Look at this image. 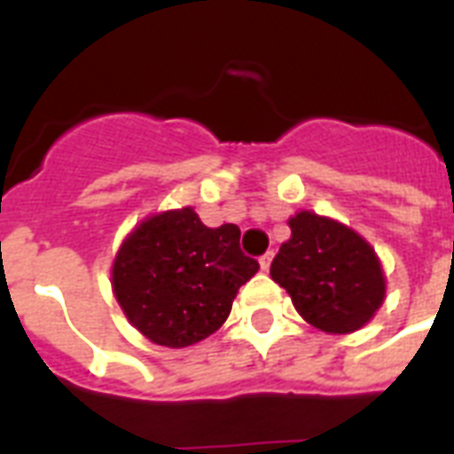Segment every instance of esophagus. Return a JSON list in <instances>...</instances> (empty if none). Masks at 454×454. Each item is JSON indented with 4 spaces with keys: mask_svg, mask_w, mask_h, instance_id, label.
Wrapping results in <instances>:
<instances>
[{
    "mask_svg": "<svg viewBox=\"0 0 454 454\" xmlns=\"http://www.w3.org/2000/svg\"><path fill=\"white\" fill-rule=\"evenodd\" d=\"M270 261H273V251H268V254H263V256H261L259 259L261 268H263V270H268V268H270Z\"/></svg>",
    "mask_w": 454,
    "mask_h": 454,
    "instance_id": "esophagus-1",
    "label": "esophagus"
}]
</instances>
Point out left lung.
Returning <instances> with one entry per match:
<instances>
[{"mask_svg": "<svg viewBox=\"0 0 454 454\" xmlns=\"http://www.w3.org/2000/svg\"><path fill=\"white\" fill-rule=\"evenodd\" d=\"M287 224L293 234L270 263V278L312 326L326 333L358 332L385 300L375 249L358 231L307 210Z\"/></svg>", "mask_w": 454, "mask_h": 454, "instance_id": "8db88e82", "label": "left lung"}]
</instances>
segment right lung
I'll return each instance as SVG.
<instances>
[{
	"mask_svg": "<svg viewBox=\"0 0 454 454\" xmlns=\"http://www.w3.org/2000/svg\"><path fill=\"white\" fill-rule=\"evenodd\" d=\"M239 237L237 224L205 227L193 207L137 224L114 261L115 300L132 326L167 348L217 332L259 270V261L241 254Z\"/></svg>",
	"mask_w": 454,
	"mask_h": 454,
	"instance_id": "obj_1",
	"label": "right lung"
}]
</instances>
